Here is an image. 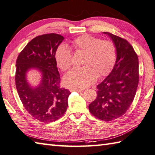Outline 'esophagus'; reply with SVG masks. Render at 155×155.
<instances>
[{
  "mask_svg": "<svg viewBox=\"0 0 155 155\" xmlns=\"http://www.w3.org/2000/svg\"><path fill=\"white\" fill-rule=\"evenodd\" d=\"M71 92H78V93H80V92H82V90H81V89H71Z\"/></svg>",
  "mask_w": 155,
  "mask_h": 155,
  "instance_id": "34e87169",
  "label": "esophagus"
}]
</instances>
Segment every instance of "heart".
<instances>
[{"label":"heart","mask_w":155,"mask_h":155,"mask_svg":"<svg viewBox=\"0 0 155 155\" xmlns=\"http://www.w3.org/2000/svg\"><path fill=\"white\" fill-rule=\"evenodd\" d=\"M73 45L76 50L86 52L83 65L74 68L63 78V83L71 88H85L95 82L97 77L107 75L115 64L116 49L110 41L101 40L90 35H83L73 40ZM57 65L66 71L73 64L72 51L68 46L60 45L55 54Z\"/></svg>","instance_id":"b5f03b06"}]
</instances>
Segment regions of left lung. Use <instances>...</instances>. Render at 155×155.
Segmentation results:
<instances>
[{
  "mask_svg": "<svg viewBox=\"0 0 155 155\" xmlns=\"http://www.w3.org/2000/svg\"><path fill=\"white\" fill-rule=\"evenodd\" d=\"M107 35L116 49L112 71L97 85V96L89 105L91 113L100 120L110 121L125 114L134 101L139 82V62L134 49L127 40Z\"/></svg>",
  "mask_w": 155,
  "mask_h": 155,
  "instance_id": "1",
  "label": "left lung"
}]
</instances>
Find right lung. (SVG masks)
Returning a JSON list of instances; mask_svg holds the SVG:
<instances>
[{"mask_svg":"<svg viewBox=\"0 0 155 155\" xmlns=\"http://www.w3.org/2000/svg\"><path fill=\"white\" fill-rule=\"evenodd\" d=\"M64 38L51 33L37 36L23 49L16 61L15 86L21 103L32 117L51 123L64 115L70 91L60 87L61 78L56 65V51ZM32 69L41 74V81L32 87L26 78Z\"/></svg>","mask_w":155,"mask_h":155,"instance_id":"obj_1","label":"right lung"}]
</instances>
